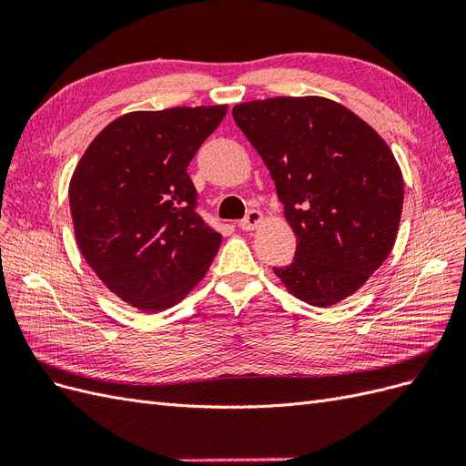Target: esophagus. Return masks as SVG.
Here are the masks:
<instances>
[{
    "mask_svg": "<svg viewBox=\"0 0 466 466\" xmlns=\"http://www.w3.org/2000/svg\"><path fill=\"white\" fill-rule=\"evenodd\" d=\"M262 219H264V216L258 209H250L248 214L241 221H238V228H241L243 231H252L255 228H258V223H262Z\"/></svg>",
    "mask_w": 466,
    "mask_h": 466,
    "instance_id": "esophagus-1",
    "label": "esophagus"
}]
</instances>
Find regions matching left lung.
Segmentation results:
<instances>
[{"label": "left lung", "instance_id": "1", "mask_svg": "<svg viewBox=\"0 0 466 466\" xmlns=\"http://www.w3.org/2000/svg\"><path fill=\"white\" fill-rule=\"evenodd\" d=\"M270 171L298 237L274 274L301 301L330 307L358 291L390 255L404 182L370 124L322 96H274L233 108Z\"/></svg>", "mask_w": 466, "mask_h": 466}]
</instances>
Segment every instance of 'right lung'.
Masks as SVG:
<instances>
[{
	"label": "right lung",
	"mask_w": 466,
	"mask_h": 466,
	"mask_svg": "<svg viewBox=\"0 0 466 466\" xmlns=\"http://www.w3.org/2000/svg\"><path fill=\"white\" fill-rule=\"evenodd\" d=\"M228 106L130 112L110 122L69 182L76 238L103 284L157 313L198 284L221 235L196 211L187 168Z\"/></svg>",
	"instance_id": "add662e5"
}]
</instances>
